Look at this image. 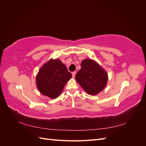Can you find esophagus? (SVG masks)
<instances>
[{"mask_svg": "<svg viewBox=\"0 0 146 146\" xmlns=\"http://www.w3.org/2000/svg\"><path fill=\"white\" fill-rule=\"evenodd\" d=\"M76 72H73L72 73V77H73V78H74V77H75V76H76Z\"/></svg>", "mask_w": 146, "mask_h": 146, "instance_id": "obj_1", "label": "esophagus"}]
</instances>
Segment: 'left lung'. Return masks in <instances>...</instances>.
I'll return each mask as SVG.
<instances>
[{"instance_id":"1","label":"left lung","mask_w":146,"mask_h":146,"mask_svg":"<svg viewBox=\"0 0 146 146\" xmlns=\"http://www.w3.org/2000/svg\"><path fill=\"white\" fill-rule=\"evenodd\" d=\"M108 74L98 63L91 59L82 61L81 69L76 80L88 94L97 95L104 90L108 82Z\"/></svg>"}]
</instances>
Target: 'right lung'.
I'll list each match as a JSON object with an SVG mask.
<instances>
[{
    "label": "right lung",
    "mask_w": 146,
    "mask_h": 146,
    "mask_svg": "<svg viewBox=\"0 0 146 146\" xmlns=\"http://www.w3.org/2000/svg\"><path fill=\"white\" fill-rule=\"evenodd\" d=\"M72 74L58 59H50L39 69L36 77V86L44 96L54 99L62 92Z\"/></svg>",
    "instance_id": "right-lung-1"
}]
</instances>
